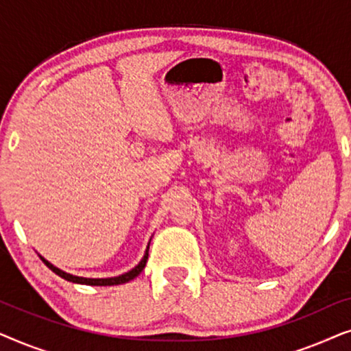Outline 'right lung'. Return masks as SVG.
Returning a JSON list of instances; mask_svg holds the SVG:
<instances>
[{
  "instance_id": "obj_1",
  "label": "right lung",
  "mask_w": 351,
  "mask_h": 351,
  "mask_svg": "<svg viewBox=\"0 0 351 351\" xmlns=\"http://www.w3.org/2000/svg\"><path fill=\"white\" fill-rule=\"evenodd\" d=\"M150 246V244H148ZM147 258H148V247L145 251V256H143V258L141 261V263L136 268H132L131 271L124 273V275H119V276H114V278H97V280H94V278H81V276H73V275H69V273L62 271L59 270V268H56L52 263H49L47 261H45V258L41 257V261L46 263L47 267L51 268L52 271L56 273V275H59L60 278H64V280L66 281H71V282H78V285H89V286H113V285H123V282H128L134 280V278L138 276L142 273L143 268H145L147 265Z\"/></svg>"
}]
</instances>
